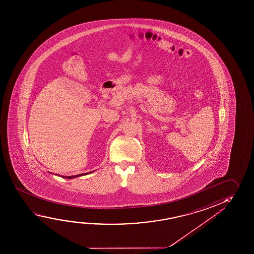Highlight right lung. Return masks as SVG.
<instances>
[{"mask_svg":"<svg viewBox=\"0 0 254 254\" xmlns=\"http://www.w3.org/2000/svg\"><path fill=\"white\" fill-rule=\"evenodd\" d=\"M92 172L89 173H86V174H79V175H72V176H61L62 178H66V179H73L76 177H79V176H83V175H88V174H91Z\"/></svg>","mask_w":254,"mask_h":254,"instance_id":"1","label":"right lung"}]
</instances>
